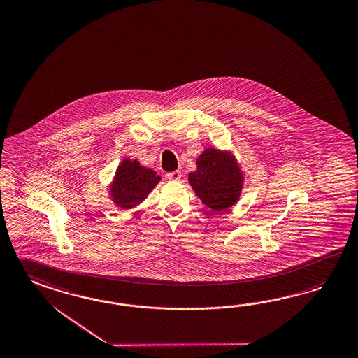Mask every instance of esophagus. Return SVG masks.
<instances>
[{"label":"esophagus","mask_w":358,"mask_h":358,"mask_svg":"<svg viewBox=\"0 0 358 358\" xmlns=\"http://www.w3.org/2000/svg\"><path fill=\"white\" fill-rule=\"evenodd\" d=\"M167 178H169L170 180H173V182H178V180H180V178H182V173H180L179 170L171 171V173L167 174Z\"/></svg>","instance_id":"obj_1"}]
</instances>
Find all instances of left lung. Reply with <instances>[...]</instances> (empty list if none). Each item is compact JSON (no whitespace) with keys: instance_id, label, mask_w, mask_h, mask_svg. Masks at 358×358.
Returning <instances> with one entry per match:
<instances>
[{"instance_id":"obj_1","label":"left lung","mask_w":358,"mask_h":358,"mask_svg":"<svg viewBox=\"0 0 358 358\" xmlns=\"http://www.w3.org/2000/svg\"><path fill=\"white\" fill-rule=\"evenodd\" d=\"M196 164L197 169L189 173L188 182L202 203L214 211L234 206L244 185V174L235 156L227 150L206 148Z\"/></svg>"}]
</instances>
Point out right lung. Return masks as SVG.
Masks as SVG:
<instances>
[{
	"mask_svg": "<svg viewBox=\"0 0 358 358\" xmlns=\"http://www.w3.org/2000/svg\"><path fill=\"white\" fill-rule=\"evenodd\" d=\"M159 180L161 176L155 170L141 166L138 159L124 158L115 171L108 192L111 201L120 209H134L147 199Z\"/></svg>",
	"mask_w": 358,
	"mask_h": 358,
	"instance_id": "right-lung-1",
	"label": "right lung"
}]
</instances>
